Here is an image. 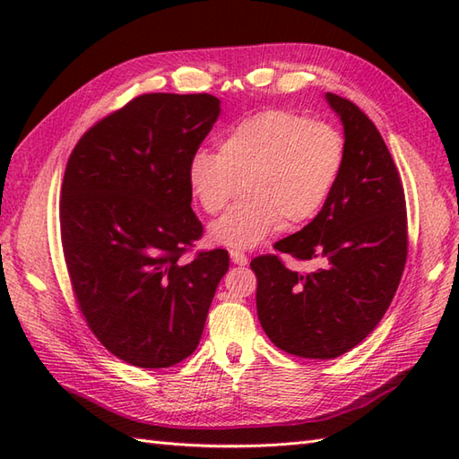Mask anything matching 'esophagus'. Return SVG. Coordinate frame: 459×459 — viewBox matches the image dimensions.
<instances>
[{"label": "esophagus", "instance_id": "1", "mask_svg": "<svg viewBox=\"0 0 459 459\" xmlns=\"http://www.w3.org/2000/svg\"><path fill=\"white\" fill-rule=\"evenodd\" d=\"M230 260L235 262V264H238V266L248 264V256L245 255V252H238V250H230Z\"/></svg>", "mask_w": 459, "mask_h": 459}]
</instances>
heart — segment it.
Listing matches in <instances>:
<instances>
[{
  "label": "heart",
  "mask_w": 459,
  "mask_h": 459,
  "mask_svg": "<svg viewBox=\"0 0 459 459\" xmlns=\"http://www.w3.org/2000/svg\"><path fill=\"white\" fill-rule=\"evenodd\" d=\"M347 143L333 124L291 110H260L221 135L219 153L199 150L187 163V185L201 209L221 212L211 242L248 250L284 224L304 227L325 207L345 168Z\"/></svg>",
  "instance_id": "b5f03b06"
}]
</instances>
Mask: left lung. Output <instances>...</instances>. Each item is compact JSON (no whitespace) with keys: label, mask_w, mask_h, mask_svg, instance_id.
I'll use <instances>...</instances> for the list:
<instances>
[{"label":"left lung","mask_w":459,"mask_h":459,"mask_svg":"<svg viewBox=\"0 0 459 459\" xmlns=\"http://www.w3.org/2000/svg\"><path fill=\"white\" fill-rule=\"evenodd\" d=\"M325 100L343 124V173L317 217L274 245L321 266L299 274L274 255L250 262L262 329L276 347L306 359H335L377 327L408 252L404 189L383 135L353 102L331 92Z\"/></svg>","instance_id":"8db88e82"}]
</instances>
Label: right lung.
Instances as JSON below:
<instances>
[{
  "instance_id": "add662e5",
  "label": "right lung",
  "mask_w": 459,
  "mask_h": 459,
  "mask_svg": "<svg viewBox=\"0 0 459 459\" xmlns=\"http://www.w3.org/2000/svg\"><path fill=\"white\" fill-rule=\"evenodd\" d=\"M221 114L211 94H142L76 143L61 189L79 307L112 355L165 368L199 345L229 252L179 258L203 235L187 163Z\"/></svg>"
}]
</instances>
